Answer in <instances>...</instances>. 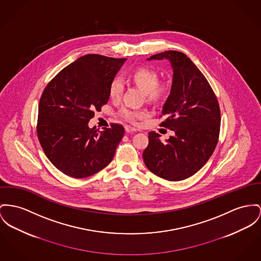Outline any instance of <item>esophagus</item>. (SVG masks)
Segmentation results:
<instances>
[{
	"label": "esophagus",
	"mask_w": 261,
	"mask_h": 261,
	"mask_svg": "<svg viewBox=\"0 0 261 261\" xmlns=\"http://www.w3.org/2000/svg\"><path fill=\"white\" fill-rule=\"evenodd\" d=\"M124 129H125L126 134H134V133L137 132V129H136L135 127H132V126H128V125H126V126L124 127Z\"/></svg>",
	"instance_id": "esophagus-1"
}]
</instances>
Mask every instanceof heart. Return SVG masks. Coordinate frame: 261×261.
<instances>
[{"mask_svg":"<svg viewBox=\"0 0 261 261\" xmlns=\"http://www.w3.org/2000/svg\"><path fill=\"white\" fill-rule=\"evenodd\" d=\"M134 82L139 86L150 99L155 98L159 94V90L157 89L159 83V76L154 70L147 67H140L134 70L130 74ZM123 81L122 78L117 76L115 77L109 86V94L110 97L114 100H118L121 98L123 92ZM120 117L125 122L135 123L139 118L144 117V112L133 110L126 107L121 109L119 113Z\"/></svg>","mask_w":261,"mask_h":261,"instance_id":"obj_1","label":"heart"}]
</instances>
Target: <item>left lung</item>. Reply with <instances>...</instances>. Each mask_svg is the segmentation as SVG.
<instances>
[{"label":"left lung","instance_id":"left-lung-1","mask_svg":"<svg viewBox=\"0 0 261 261\" xmlns=\"http://www.w3.org/2000/svg\"><path fill=\"white\" fill-rule=\"evenodd\" d=\"M168 59L173 69L172 86L162 109L161 126L175 133L165 141L148 134L142 157L153 174L168 181L184 180L199 171L213 154L220 135L221 111L208 80L186 54L168 50L147 60Z\"/></svg>","mask_w":261,"mask_h":261}]
</instances>
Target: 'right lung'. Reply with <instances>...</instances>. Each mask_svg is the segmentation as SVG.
Segmentation results:
<instances>
[{
    "label": "right lung",
    "instance_id": "right-lung-1",
    "mask_svg": "<svg viewBox=\"0 0 261 261\" xmlns=\"http://www.w3.org/2000/svg\"><path fill=\"white\" fill-rule=\"evenodd\" d=\"M125 58L87 54L61 70L46 85L38 105L36 133L45 155L73 178L94 175L113 160L124 128L103 132L89 121L109 101V86Z\"/></svg>",
    "mask_w": 261,
    "mask_h": 261
}]
</instances>
